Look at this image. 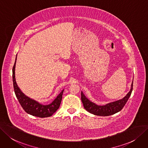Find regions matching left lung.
Segmentation results:
<instances>
[{"mask_svg": "<svg viewBox=\"0 0 148 148\" xmlns=\"http://www.w3.org/2000/svg\"><path fill=\"white\" fill-rule=\"evenodd\" d=\"M133 88V81L131 85V88L129 93L123 99L115 102L110 103L105 106H98L88 100L81 92V101L83 104L84 109L88 112L95 115L99 116H109L117 113L120 111L125 105L129 98L130 97Z\"/></svg>", "mask_w": 148, "mask_h": 148, "instance_id": "1", "label": "left lung"}]
</instances>
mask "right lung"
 I'll return each mask as SVG.
<instances>
[{"label":"right lung","mask_w":148,"mask_h":148,"mask_svg":"<svg viewBox=\"0 0 148 148\" xmlns=\"http://www.w3.org/2000/svg\"><path fill=\"white\" fill-rule=\"evenodd\" d=\"M16 58L15 62L13 68V81L14 90L16 96L21 105L22 108L27 114L33 116L40 118H45L51 116L60 108L64 90L58 95V96L51 104L48 105H42L38 102L27 97L19 89L16 83L15 79V66L16 62Z\"/></svg>","instance_id":"right-lung-1"}]
</instances>
